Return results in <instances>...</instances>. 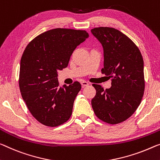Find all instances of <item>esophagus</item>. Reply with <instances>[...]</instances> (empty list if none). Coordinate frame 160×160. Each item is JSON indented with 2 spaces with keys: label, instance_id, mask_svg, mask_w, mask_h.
Here are the masks:
<instances>
[{
  "label": "esophagus",
  "instance_id": "obj_1",
  "mask_svg": "<svg viewBox=\"0 0 160 160\" xmlns=\"http://www.w3.org/2000/svg\"><path fill=\"white\" fill-rule=\"evenodd\" d=\"M81 84H82V87H87L88 85V83L87 82H84V81H83V82H81Z\"/></svg>",
  "mask_w": 160,
  "mask_h": 160
}]
</instances>
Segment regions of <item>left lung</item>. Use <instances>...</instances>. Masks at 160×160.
Returning <instances> with one entry per match:
<instances>
[{
  "label": "left lung",
  "instance_id": "8db88e82",
  "mask_svg": "<svg viewBox=\"0 0 160 160\" xmlns=\"http://www.w3.org/2000/svg\"><path fill=\"white\" fill-rule=\"evenodd\" d=\"M92 33L104 50L103 74L112 78V87L104 89L93 84L96 95L93 110L102 121L116 124L128 119L141 103L144 91V61L139 49L117 29L99 27Z\"/></svg>",
  "mask_w": 160,
  "mask_h": 160
}]
</instances>
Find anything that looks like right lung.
I'll return each instance as SVG.
<instances>
[{"mask_svg":"<svg viewBox=\"0 0 160 160\" xmlns=\"http://www.w3.org/2000/svg\"><path fill=\"white\" fill-rule=\"evenodd\" d=\"M88 38L86 31L55 28L40 34L22 55L19 73L21 96L33 117L48 127H57L72 116L81 83L59 87L58 71L67 67L73 51Z\"/></svg>","mask_w":160,"mask_h":160,"instance_id":"add662e5","label":"right lung"}]
</instances>
